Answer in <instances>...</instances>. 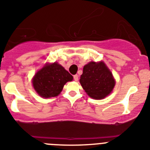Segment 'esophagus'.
<instances>
[{"mask_svg":"<svg viewBox=\"0 0 150 150\" xmlns=\"http://www.w3.org/2000/svg\"><path fill=\"white\" fill-rule=\"evenodd\" d=\"M73 78H74V80H75V81H78V75H75L73 76Z\"/></svg>","mask_w":150,"mask_h":150,"instance_id":"obj_1","label":"esophagus"}]
</instances>
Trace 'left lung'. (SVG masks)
I'll return each mask as SVG.
<instances>
[{
  "label": "left lung",
  "mask_w": 150,
  "mask_h": 150,
  "mask_svg": "<svg viewBox=\"0 0 150 150\" xmlns=\"http://www.w3.org/2000/svg\"><path fill=\"white\" fill-rule=\"evenodd\" d=\"M80 83L89 96L94 99H102L111 93L116 82L103 61H91L83 67Z\"/></svg>",
  "instance_id": "left-lung-1"
}]
</instances>
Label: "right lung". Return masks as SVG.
I'll use <instances>...</instances> for the list:
<instances>
[{
    "mask_svg": "<svg viewBox=\"0 0 150 150\" xmlns=\"http://www.w3.org/2000/svg\"><path fill=\"white\" fill-rule=\"evenodd\" d=\"M73 79L72 75L57 62L46 63L35 74L32 83L34 90L42 98L57 96L68 81Z\"/></svg>",
    "mask_w": 150,
    "mask_h": 150,
    "instance_id": "add662e5",
    "label": "right lung"
}]
</instances>
